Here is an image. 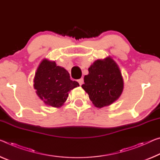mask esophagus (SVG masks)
<instances>
[{
    "mask_svg": "<svg viewBox=\"0 0 160 160\" xmlns=\"http://www.w3.org/2000/svg\"><path fill=\"white\" fill-rule=\"evenodd\" d=\"M78 82H79L80 85H82L83 84V82H84V80H83V78H80V79L78 80Z\"/></svg>",
    "mask_w": 160,
    "mask_h": 160,
    "instance_id": "1",
    "label": "esophagus"
}]
</instances>
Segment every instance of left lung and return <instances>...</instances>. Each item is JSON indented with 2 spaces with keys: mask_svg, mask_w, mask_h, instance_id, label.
<instances>
[{
  "mask_svg": "<svg viewBox=\"0 0 160 160\" xmlns=\"http://www.w3.org/2000/svg\"><path fill=\"white\" fill-rule=\"evenodd\" d=\"M88 71L82 88L96 108L110 105L120 97L124 80L120 68L112 58L95 60Z\"/></svg>",
  "mask_w": 160,
  "mask_h": 160,
  "instance_id": "8db88e82",
  "label": "left lung"
}]
</instances>
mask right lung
I'll use <instances>...</instances> for the list:
<instances>
[{
	"label": "right lung",
	"mask_w": 160,
	"mask_h": 160,
	"mask_svg": "<svg viewBox=\"0 0 160 160\" xmlns=\"http://www.w3.org/2000/svg\"><path fill=\"white\" fill-rule=\"evenodd\" d=\"M79 85L70 79L69 72L64 68L48 59L40 63L33 79L37 95L45 105L53 108L62 107L70 90Z\"/></svg>",
	"instance_id": "add662e5"
}]
</instances>
